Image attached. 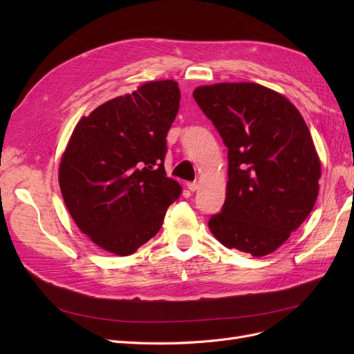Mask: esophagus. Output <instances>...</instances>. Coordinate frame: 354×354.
<instances>
[{
    "label": "esophagus",
    "mask_w": 354,
    "mask_h": 354,
    "mask_svg": "<svg viewBox=\"0 0 354 354\" xmlns=\"http://www.w3.org/2000/svg\"><path fill=\"white\" fill-rule=\"evenodd\" d=\"M187 189H189L190 192H195V190L199 189V185L196 183V181H189V183H187Z\"/></svg>",
    "instance_id": "34e87169"
}]
</instances>
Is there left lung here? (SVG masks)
I'll use <instances>...</instances> for the list:
<instances>
[{
    "label": "left lung",
    "mask_w": 354,
    "mask_h": 354,
    "mask_svg": "<svg viewBox=\"0 0 354 354\" xmlns=\"http://www.w3.org/2000/svg\"><path fill=\"white\" fill-rule=\"evenodd\" d=\"M194 97L227 147L226 201L209 230L227 248L254 257L276 251L319 194L320 160L301 113L254 82L202 85Z\"/></svg>",
    "instance_id": "left-lung-1"
}]
</instances>
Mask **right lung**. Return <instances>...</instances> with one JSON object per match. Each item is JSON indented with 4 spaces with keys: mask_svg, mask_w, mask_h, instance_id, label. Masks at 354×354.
I'll list each match as a JSON object with an SVG mask.
<instances>
[{
    "mask_svg": "<svg viewBox=\"0 0 354 354\" xmlns=\"http://www.w3.org/2000/svg\"><path fill=\"white\" fill-rule=\"evenodd\" d=\"M176 81H152L103 103L75 127L60 160L63 201L100 248L130 255L159 232L181 187L164 168Z\"/></svg>",
    "mask_w": 354,
    "mask_h": 354,
    "instance_id": "add662e5",
    "label": "right lung"
}]
</instances>
